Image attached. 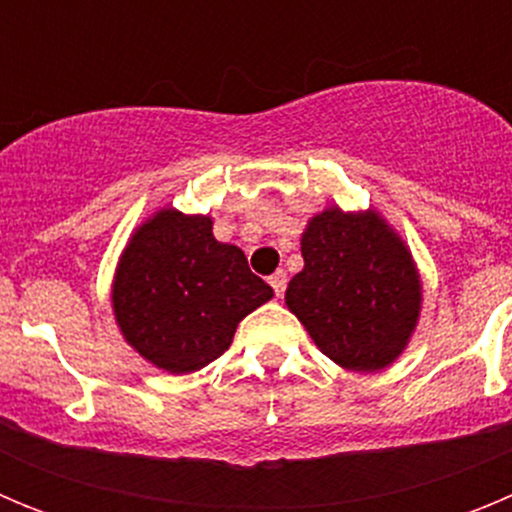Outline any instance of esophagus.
Masks as SVG:
<instances>
[{"label": "esophagus", "mask_w": 512, "mask_h": 512, "mask_svg": "<svg viewBox=\"0 0 512 512\" xmlns=\"http://www.w3.org/2000/svg\"><path fill=\"white\" fill-rule=\"evenodd\" d=\"M269 284H271V289H274V295L282 297V295H284V289H287V274H284L282 269H277V271H274V274H271V277H269Z\"/></svg>", "instance_id": "1"}]
</instances>
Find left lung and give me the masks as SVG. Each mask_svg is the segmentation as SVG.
Listing matches in <instances>:
<instances>
[{"instance_id": "8db88e82", "label": "left lung", "mask_w": 512, "mask_h": 512, "mask_svg": "<svg viewBox=\"0 0 512 512\" xmlns=\"http://www.w3.org/2000/svg\"><path fill=\"white\" fill-rule=\"evenodd\" d=\"M302 259L284 300L320 351L354 372L392 364L420 310L418 271L400 238L377 212L333 207L307 225Z\"/></svg>"}]
</instances>
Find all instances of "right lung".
Masks as SVG:
<instances>
[{
  "label": "right lung",
  "mask_w": 512,
  "mask_h": 512,
  "mask_svg": "<svg viewBox=\"0 0 512 512\" xmlns=\"http://www.w3.org/2000/svg\"><path fill=\"white\" fill-rule=\"evenodd\" d=\"M271 295L241 248L215 241L210 217L161 210L122 253L112 302L140 356L187 374L223 356L238 323Z\"/></svg>",
  "instance_id": "1"
}]
</instances>
